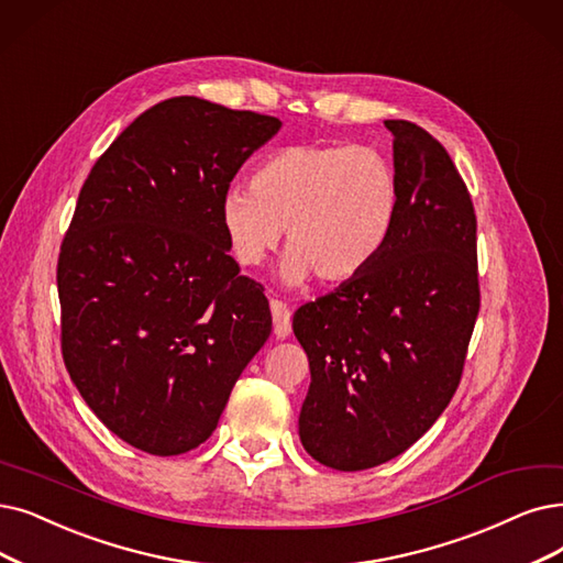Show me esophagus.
<instances>
[{
	"mask_svg": "<svg viewBox=\"0 0 563 563\" xmlns=\"http://www.w3.org/2000/svg\"><path fill=\"white\" fill-rule=\"evenodd\" d=\"M269 309H273L277 340H286V336L290 334V309L282 300H269Z\"/></svg>",
	"mask_w": 563,
	"mask_h": 563,
	"instance_id": "34e87169",
	"label": "esophagus"
}]
</instances>
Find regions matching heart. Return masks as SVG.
I'll return each mask as SVG.
<instances>
[{
  "label": "heart",
  "instance_id": "heart-1",
  "mask_svg": "<svg viewBox=\"0 0 563 563\" xmlns=\"http://www.w3.org/2000/svg\"><path fill=\"white\" fill-rule=\"evenodd\" d=\"M399 200V177L384 152L302 143L269 154L254 170L252 189L223 194L219 217L240 265L258 267L286 231L290 252L282 273L288 284H302L311 273L340 284L386 252Z\"/></svg>",
  "mask_w": 563,
  "mask_h": 563
}]
</instances>
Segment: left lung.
<instances>
[{
	"instance_id": "1",
	"label": "left lung",
	"mask_w": 563,
	"mask_h": 563,
	"mask_svg": "<svg viewBox=\"0 0 563 563\" xmlns=\"http://www.w3.org/2000/svg\"><path fill=\"white\" fill-rule=\"evenodd\" d=\"M386 126L401 189L386 252L294 317L311 372L300 441L336 471L384 464L430 430L460 386L481 309L476 212L462 175L418 124Z\"/></svg>"
}]
</instances>
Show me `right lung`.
<instances>
[{"label":"right lung","instance_id":"add662e5","mask_svg":"<svg viewBox=\"0 0 563 563\" xmlns=\"http://www.w3.org/2000/svg\"><path fill=\"white\" fill-rule=\"evenodd\" d=\"M282 122L198 97L133 120L80 189L57 261L62 357L97 418L150 455L203 443L273 330L221 198Z\"/></svg>","mask_w":563,"mask_h":563}]
</instances>
